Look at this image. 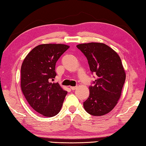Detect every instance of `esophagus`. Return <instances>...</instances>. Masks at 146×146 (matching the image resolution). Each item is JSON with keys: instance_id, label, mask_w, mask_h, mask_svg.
I'll list each match as a JSON object with an SVG mask.
<instances>
[{"instance_id": "obj_1", "label": "esophagus", "mask_w": 146, "mask_h": 146, "mask_svg": "<svg viewBox=\"0 0 146 146\" xmlns=\"http://www.w3.org/2000/svg\"><path fill=\"white\" fill-rule=\"evenodd\" d=\"M70 88L72 90H75L77 88V86H70Z\"/></svg>"}]
</instances>
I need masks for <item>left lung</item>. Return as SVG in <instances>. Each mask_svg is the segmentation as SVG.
Here are the masks:
<instances>
[{
	"instance_id": "8db88e82",
	"label": "left lung",
	"mask_w": 146,
	"mask_h": 146,
	"mask_svg": "<svg viewBox=\"0 0 146 146\" xmlns=\"http://www.w3.org/2000/svg\"><path fill=\"white\" fill-rule=\"evenodd\" d=\"M77 48L87 58L91 72L96 75L94 86L89 87L90 96L83 103L88 113L103 116L116 106L121 95L126 74L119 56L104 43L80 44Z\"/></svg>"
}]
</instances>
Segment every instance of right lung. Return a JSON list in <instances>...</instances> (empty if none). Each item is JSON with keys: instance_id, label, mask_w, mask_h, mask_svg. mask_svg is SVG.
<instances>
[{"instance_id": "add662e5", "label": "right lung", "mask_w": 146, "mask_h": 146, "mask_svg": "<svg viewBox=\"0 0 146 146\" xmlns=\"http://www.w3.org/2000/svg\"><path fill=\"white\" fill-rule=\"evenodd\" d=\"M69 47L63 44L39 45L29 52L21 65L22 93L32 109L43 116L58 114L67 93L52 81L56 76L57 60Z\"/></svg>"}]
</instances>
